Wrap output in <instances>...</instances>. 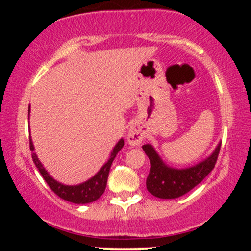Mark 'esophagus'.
<instances>
[{
    "mask_svg": "<svg viewBox=\"0 0 251 251\" xmlns=\"http://www.w3.org/2000/svg\"><path fill=\"white\" fill-rule=\"evenodd\" d=\"M144 138H145V132H144V129L140 127L138 124H133L127 132V142L129 145H139V144L143 142Z\"/></svg>",
    "mask_w": 251,
    "mask_h": 251,
    "instance_id": "obj_1",
    "label": "esophagus"
}]
</instances>
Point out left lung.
Wrapping results in <instances>:
<instances>
[{"mask_svg":"<svg viewBox=\"0 0 251 251\" xmlns=\"http://www.w3.org/2000/svg\"><path fill=\"white\" fill-rule=\"evenodd\" d=\"M221 143L211 154L196 165L185 169H176L163 162L151 144L143 145V150L150 159V174L146 179V188L154 197L162 200H174L188 194L208 176L217 162Z\"/></svg>","mask_w":251,"mask_h":251,"instance_id":"obj_1","label":"left lung"}]
</instances>
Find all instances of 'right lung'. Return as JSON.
Listing matches in <instances>:
<instances>
[{
  "mask_svg": "<svg viewBox=\"0 0 251 251\" xmlns=\"http://www.w3.org/2000/svg\"><path fill=\"white\" fill-rule=\"evenodd\" d=\"M29 113L30 106L28 107V119H29ZM29 146L31 151H33V153H31L33 162L36 165V168L39 169L43 179H45L46 183L50 185V188L53 190L60 198H62V200L75 204H87L97 201L98 198H100L102 196L103 191H105L106 189V184H107L109 169H111L112 163H113L118 152L123 149L124 139H120L119 142L116 144V146L112 150L108 160L103 164L102 168L100 169L93 177L89 178L88 180L83 181V183L77 184V185H66V184H62L60 183V181L54 179V178L48 174L47 170L43 168V165L39 160V158H37L36 153L34 152L35 148H34L33 142H31V138H29Z\"/></svg>",
  "mask_w": 251,
  "mask_h": 251,
  "instance_id": "add662e5",
  "label": "right lung"
}]
</instances>
